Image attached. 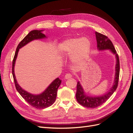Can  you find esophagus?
I'll return each instance as SVG.
<instances>
[{
    "mask_svg": "<svg viewBox=\"0 0 133 133\" xmlns=\"http://www.w3.org/2000/svg\"><path fill=\"white\" fill-rule=\"evenodd\" d=\"M72 76H72V74H71L70 73H68L65 75V79H68L72 78Z\"/></svg>",
    "mask_w": 133,
    "mask_h": 133,
    "instance_id": "obj_1",
    "label": "esophagus"
}]
</instances>
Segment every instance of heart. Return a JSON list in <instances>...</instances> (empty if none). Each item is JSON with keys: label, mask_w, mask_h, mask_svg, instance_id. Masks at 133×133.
<instances>
[{"label": "heart", "mask_w": 133, "mask_h": 133, "mask_svg": "<svg viewBox=\"0 0 133 133\" xmlns=\"http://www.w3.org/2000/svg\"><path fill=\"white\" fill-rule=\"evenodd\" d=\"M91 43L89 40L84 38H71L60 44V50L66 55L73 54V58L76 62H84L89 56Z\"/></svg>", "instance_id": "heart-1"}]
</instances>
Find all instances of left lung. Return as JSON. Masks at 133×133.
<instances>
[{
    "label": "left lung",
    "mask_w": 133,
    "mask_h": 133,
    "mask_svg": "<svg viewBox=\"0 0 133 133\" xmlns=\"http://www.w3.org/2000/svg\"><path fill=\"white\" fill-rule=\"evenodd\" d=\"M96 42H97V46L99 50L109 49L112 53L115 55L116 58V63L115 66V77L114 83L112 85L111 89L106 94L100 96H95L91 97L87 95L82 85L78 82L76 85V99L78 102L82 106L85 108H96L105 103L107 100L109 98L111 95L114 93L118 87L119 72H120V64L119 56L116 53V51L112 44L111 41L109 39L106 35H104L98 32H95Z\"/></svg>",
    "instance_id": "left-lung-1"
}]
</instances>
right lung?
<instances>
[{
    "label": "right lung",
    "instance_id": "obj_1",
    "mask_svg": "<svg viewBox=\"0 0 133 133\" xmlns=\"http://www.w3.org/2000/svg\"><path fill=\"white\" fill-rule=\"evenodd\" d=\"M42 31L43 30H37L31 31L19 43L17 49H16L13 60V64H12V74H13L16 89L29 105L37 109H44L48 108L51 106L55 102L56 98H57V90L62 83V80L58 78L55 79L42 94L39 95L31 94L23 90L19 85L14 74V65L19 49H21V48L33 40L46 38L45 35L42 33Z\"/></svg>",
    "mask_w": 133,
    "mask_h": 133
}]
</instances>
